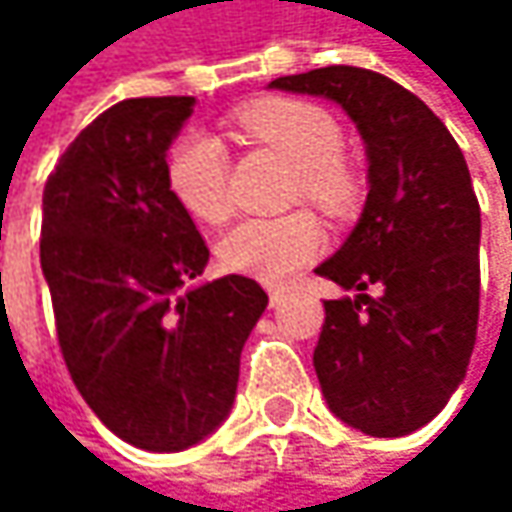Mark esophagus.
Wrapping results in <instances>:
<instances>
[{"mask_svg":"<svg viewBox=\"0 0 512 512\" xmlns=\"http://www.w3.org/2000/svg\"><path fill=\"white\" fill-rule=\"evenodd\" d=\"M287 299V287H269V305H281Z\"/></svg>","mask_w":512,"mask_h":512,"instance_id":"1","label":"esophagus"}]
</instances>
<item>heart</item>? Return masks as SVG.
I'll use <instances>...</instances> for the list:
<instances>
[{
    "mask_svg": "<svg viewBox=\"0 0 512 512\" xmlns=\"http://www.w3.org/2000/svg\"><path fill=\"white\" fill-rule=\"evenodd\" d=\"M240 133L272 154L284 156L296 168V195L344 216L361 198L356 168L344 159V133L338 121L308 100L272 97L257 100L237 112ZM168 189L186 213L219 225L234 210L231 156L225 145L201 130L177 139L168 154ZM326 243L320 222L299 210L275 219H243L222 243L219 260L225 269L260 281H287Z\"/></svg>",
    "mask_w": 512,
    "mask_h": 512,
    "instance_id": "obj_1",
    "label": "heart"
}]
</instances>
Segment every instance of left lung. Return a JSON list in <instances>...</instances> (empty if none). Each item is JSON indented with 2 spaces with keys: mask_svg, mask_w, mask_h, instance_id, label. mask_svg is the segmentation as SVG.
Listing matches in <instances>:
<instances>
[{
  "mask_svg": "<svg viewBox=\"0 0 512 512\" xmlns=\"http://www.w3.org/2000/svg\"><path fill=\"white\" fill-rule=\"evenodd\" d=\"M269 88L335 100L364 139V213L317 266L356 296L323 302L314 370L344 424L409 436L445 409L474 350L480 204L465 156L430 106L382 73L332 64Z\"/></svg>",
  "mask_w": 512,
  "mask_h": 512,
  "instance_id": "1",
  "label": "left lung"
}]
</instances>
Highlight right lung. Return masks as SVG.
Masks as SVG:
<instances>
[{
	"mask_svg": "<svg viewBox=\"0 0 512 512\" xmlns=\"http://www.w3.org/2000/svg\"><path fill=\"white\" fill-rule=\"evenodd\" d=\"M195 97H133L94 118L44 186L41 269L82 400L124 442L183 451L231 412L240 353L269 296L210 260L168 189L165 151Z\"/></svg>",
	"mask_w": 512,
	"mask_h": 512,
	"instance_id": "1",
	"label": "right lung"
}]
</instances>
